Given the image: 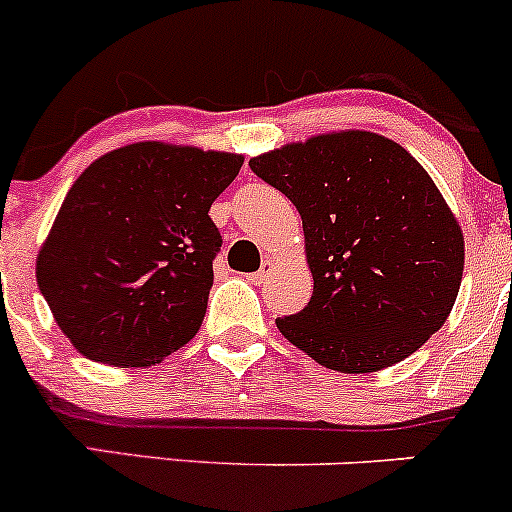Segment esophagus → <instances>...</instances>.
I'll use <instances>...</instances> for the list:
<instances>
[{
	"label": "esophagus",
	"instance_id": "obj_1",
	"mask_svg": "<svg viewBox=\"0 0 512 512\" xmlns=\"http://www.w3.org/2000/svg\"><path fill=\"white\" fill-rule=\"evenodd\" d=\"M272 270H275V260H272V257H265V260H262L260 270H257L255 275H252V282H262L267 275H270Z\"/></svg>",
	"mask_w": 512,
	"mask_h": 512
}]
</instances>
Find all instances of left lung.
Instances as JSON below:
<instances>
[{
	"label": "left lung",
	"mask_w": 512,
	"mask_h": 512,
	"mask_svg": "<svg viewBox=\"0 0 512 512\" xmlns=\"http://www.w3.org/2000/svg\"><path fill=\"white\" fill-rule=\"evenodd\" d=\"M302 215L314 292L277 327L314 361L369 374L443 327L463 277V232L421 163L366 131L250 160Z\"/></svg>",
	"instance_id": "obj_1"
}]
</instances>
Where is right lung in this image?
I'll return each instance as SVG.
<instances>
[{"label":"right lung","instance_id":"right-lung-1","mask_svg":"<svg viewBox=\"0 0 512 512\" xmlns=\"http://www.w3.org/2000/svg\"><path fill=\"white\" fill-rule=\"evenodd\" d=\"M242 156L133 143L79 175L36 260V285L81 354L158 364L200 329L223 237L210 205Z\"/></svg>","mask_w":512,"mask_h":512}]
</instances>
